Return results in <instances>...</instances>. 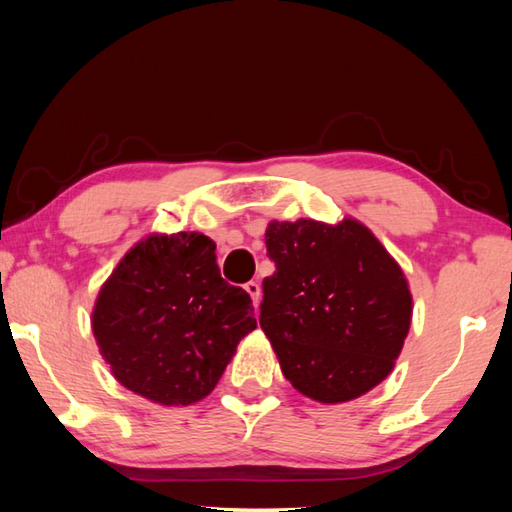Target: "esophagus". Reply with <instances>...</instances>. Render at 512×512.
Wrapping results in <instances>:
<instances>
[{
    "label": "esophagus",
    "mask_w": 512,
    "mask_h": 512,
    "mask_svg": "<svg viewBox=\"0 0 512 512\" xmlns=\"http://www.w3.org/2000/svg\"><path fill=\"white\" fill-rule=\"evenodd\" d=\"M244 290L250 295V299H253V306L257 308L259 306V299H262V286H259L257 282H248L244 286Z\"/></svg>",
    "instance_id": "esophagus-1"
}]
</instances>
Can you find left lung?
<instances>
[{
  "label": "left lung",
  "mask_w": 512,
  "mask_h": 512,
  "mask_svg": "<svg viewBox=\"0 0 512 512\" xmlns=\"http://www.w3.org/2000/svg\"><path fill=\"white\" fill-rule=\"evenodd\" d=\"M259 326L282 373L319 404H342L382 384L404 348L413 295L393 255L362 222H273Z\"/></svg>",
  "instance_id": "left-lung-1"
}]
</instances>
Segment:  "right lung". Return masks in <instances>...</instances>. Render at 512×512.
<instances>
[{"mask_svg":"<svg viewBox=\"0 0 512 512\" xmlns=\"http://www.w3.org/2000/svg\"><path fill=\"white\" fill-rule=\"evenodd\" d=\"M202 233H153L119 259L95 299L93 335L122 386L162 406L210 395L257 328L246 290L219 275Z\"/></svg>","mask_w":512,"mask_h":512,"instance_id":"add662e5","label":"right lung"}]
</instances>
